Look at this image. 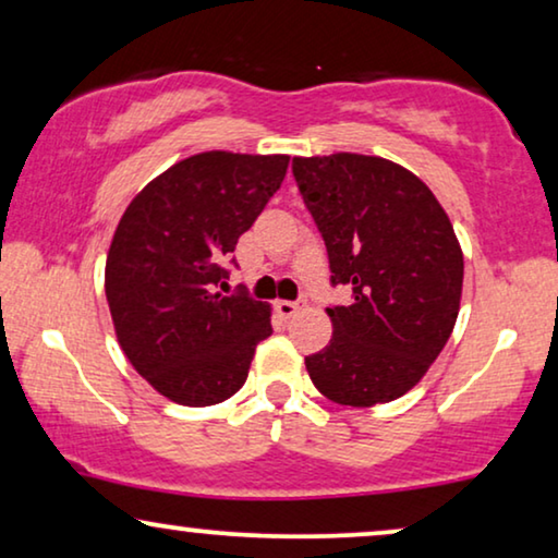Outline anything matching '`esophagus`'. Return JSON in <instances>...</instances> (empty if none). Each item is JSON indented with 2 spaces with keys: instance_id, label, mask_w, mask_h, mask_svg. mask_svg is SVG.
<instances>
[{
  "instance_id": "34e87169",
  "label": "esophagus",
  "mask_w": 558,
  "mask_h": 558,
  "mask_svg": "<svg viewBox=\"0 0 558 558\" xmlns=\"http://www.w3.org/2000/svg\"><path fill=\"white\" fill-rule=\"evenodd\" d=\"M304 300H300V302H287V300H279L277 304H274V307H277V312H279V317H284V319H289V317H294L296 312H300L302 307H304Z\"/></svg>"
}]
</instances>
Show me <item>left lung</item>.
<instances>
[{
    "mask_svg": "<svg viewBox=\"0 0 558 558\" xmlns=\"http://www.w3.org/2000/svg\"><path fill=\"white\" fill-rule=\"evenodd\" d=\"M294 180L323 233L332 284L353 304L327 307L330 345L304 357L340 407L401 399L454 330L464 258L452 220L414 172L384 157H294Z\"/></svg>",
    "mask_w": 558,
    "mask_h": 558,
    "instance_id": "1",
    "label": "left lung"
}]
</instances>
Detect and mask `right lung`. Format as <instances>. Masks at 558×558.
<instances>
[{"instance_id":"obj_1","label":"right lung","mask_w":558,"mask_h":558,"mask_svg":"<svg viewBox=\"0 0 558 558\" xmlns=\"http://www.w3.org/2000/svg\"><path fill=\"white\" fill-rule=\"evenodd\" d=\"M287 167V155L201 151L157 174L121 216L104 277L113 332L165 399L213 407L246 384L271 307L218 287Z\"/></svg>"}]
</instances>
